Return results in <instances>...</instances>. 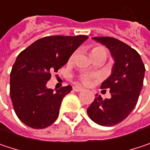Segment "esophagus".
<instances>
[{"label":"esophagus","instance_id":"esophagus-1","mask_svg":"<svg viewBox=\"0 0 150 150\" xmlns=\"http://www.w3.org/2000/svg\"><path fill=\"white\" fill-rule=\"evenodd\" d=\"M73 91H76V92H80V91H83V89L81 86H79V85H75V86H73Z\"/></svg>","mask_w":150,"mask_h":150}]
</instances>
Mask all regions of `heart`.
<instances>
[{
  "mask_svg": "<svg viewBox=\"0 0 150 150\" xmlns=\"http://www.w3.org/2000/svg\"><path fill=\"white\" fill-rule=\"evenodd\" d=\"M100 53H106V49L104 47L102 46H96L91 49V56H95ZM96 76L94 75V74H91V73H86V72H83V73H81L79 77V79L80 80L81 83H83V84L85 85H88L91 83V82L92 81L93 79H96Z\"/></svg>",
  "mask_w": 150,
  "mask_h": 150,
  "instance_id": "1",
  "label": "heart"
}]
</instances>
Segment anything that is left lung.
Here are the masks:
<instances>
[{
    "instance_id": "1",
    "label": "left lung",
    "mask_w": 150,
    "mask_h": 150,
    "mask_svg": "<svg viewBox=\"0 0 150 150\" xmlns=\"http://www.w3.org/2000/svg\"><path fill=\"white\" fill-rule=\"evenodd\" d=\"M94 40L108 48L114 59L112 74L101 85L110 89L111 98H96L87 108L89 117L102 126L120 123L136 107L144 84L145 67L140 54L123 42L110 37H96Z\"/></svg>"
}]
</instances>
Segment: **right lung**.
<instances>
[{
    "mask_svg": "<svg viewBox=\"0 0 150 150\" xmlns=\"http://www.w3.org/2000/svg\"><path fill=\"white\" fill-rule=\"evenodd\" d=\"M87 36H50L41 38L17 57L10 73V96L18 118L27 126L43 129L54 123L67 85L54 91L46 87L52 72L67 64Z\"/></svg>",
    "mask_w": 150,
    "mask_h": 150,
    "instance_id": "right-lung-1",
    "label": "right lung"
}]
</instances>
